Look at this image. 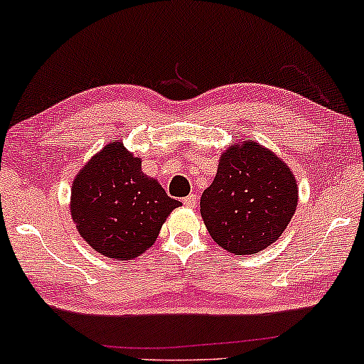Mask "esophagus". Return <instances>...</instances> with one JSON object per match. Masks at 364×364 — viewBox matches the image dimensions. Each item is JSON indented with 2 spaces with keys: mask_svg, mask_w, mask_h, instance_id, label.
Wrapping results in <instances>:
<instances>
[{
  "mask_svg": "<svg viewBox=\"0 0 364 364\" xmlns=\"http://www.w3.org/2000/svg\"><path fill=\"white\" fill-rule=\"evenodd\" d=\"M183 204H186L187 208H196V205H197V196L196 194L187 196L186 199H183Z\"/></svg>",
  "mask_w": 364,
  "mask_h": 364,
  "instance_id": "esophagus-1",
  "label": "esophagus"
}]
</instances>
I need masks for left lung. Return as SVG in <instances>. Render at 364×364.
Instances as JSON below:
<instances>
[{
	"mask_svg": "<svg viewBox=\"0 0 364 364\" xmlns=\"http://www.w3.org/2000/svg\"><path fill=\"white\" fill-rule=\"evenodd\" d=\"M297 199L290 168L250 140L221 155L216 178L200 197V214L219 246L235 255H251L282 236Z\"/></svg>",
	"mask_w": 364,
	"mask_h": 364,
	"instance_id": "obj_1",
	"label": "left lung"
}]
</instances>
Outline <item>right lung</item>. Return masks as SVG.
<instances>
[{"label": "right lung", "instance_id": "1", "mask_svg": "<svg viewBox=\"0 0 364 364\" xmlns=\"http://www.w3.org/2000/svg\"><path fill=\"white\" fill-rule=\"evenodd\" d=\"M70 213L79 235L107 258L129 259L154 245L161 224L181 203L141 172L123 143L105 146L80 170Z\"/></svg>", "mask_w": 364, "mask_h": 364}]
</instances>
